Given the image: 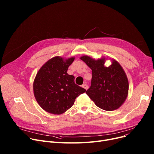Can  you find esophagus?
<instances>
[{
	"label": "esophagus",
	"mask_w": 154,
	"mask_h": 154,
	"mask_svg": "<svg viewBox=\"0 0 154 154\" xmlns=\"http://www.w3.org/2000/svg\"><path fill=\"white\" fill-rule=\"evenodd\" d=\"M82 87L84 88H85V90H87L88 89V85H87V84H83L82 85Z\"/></svg>",
	"instance_id": "34e87169"
}]
</instances>
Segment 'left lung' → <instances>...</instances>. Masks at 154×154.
I'll use <instances>...</instances> for the list:
<instances>
[{"mask_svg": "<svg viewBox=\"0 0 154 154\" xmlns=\"http://www.w3.org/2000/svg\"><path fill=\"white\" fill-rule=\"evenodd\" d=\"M92 69L91 85L87 95L98 107L112 111L119 108L125 102L128 91L125 73L115 60L108 67L104 66L105 59L94 60L90 57H80Z\"/></svg>", "mask_w": 154, "mask_h": 154, "instance_id": "1", "label": "left lung"}]
</instances>
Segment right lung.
Wrapping results in <instances>:
<instances>
[{
  "label": "right lung",
  "mask_w": 154,
  "mask_h": 154,
  "mask_svg": "<svg viewBox=\"0 0 154 154\" xmlns=\"http://www.w3.org/2000/svg\"><path fill=\"white\" fill-rule=\"evenodd\" d=\"M74 57L63 60L60 57L48 60L40 69L34 82V94L39 106L46 112L61 114L74 103L76 97L86 90L75 84L67 70Z\"/></svg>",
  "instance_id": "1"
}]
</instances>
